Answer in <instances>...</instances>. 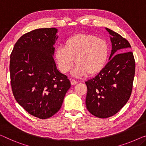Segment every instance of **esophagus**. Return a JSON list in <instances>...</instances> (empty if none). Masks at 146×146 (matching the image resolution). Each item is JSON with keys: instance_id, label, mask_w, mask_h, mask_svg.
<instances>
[{"instance_id": "1", "label": "esophagus", "mask_w": 146, "mask_h": 146, "mask_svg": "<svg viewBox=\"0 0 146 146\" xmlns=\"http://www.w3.org/2000/svg\"><path fill=\"white\" fill-rule=\"evenodd\" d=\"M78 83V81H77V80H74V79H72L71 80V84H72V85H75V84H77Z\"/></svg>"}]
</instances>
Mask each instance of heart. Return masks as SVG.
Masks as SVG:
<instances>
[{
  "instance_id": "1",
  "label": "heart",
  "mask_w": 146,
  "mask_h": 146,
  "mask_svg": "<svg viewBox=\"0 0 146 146\" xmlns=\"http://www.w3.org/2000/svg\"><path fill=\"white\" fill-rule=\"evenodd\" d=\"M109 48L103 39L92 35H77L67 39L64 46H59L54 53L61 72H69L74 63L77 64L73 74L82 76L97 74L107 62Z\"/></svg>"
}]
</instances>
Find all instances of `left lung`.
<instances>
[{
  "mask_svg": "<svg viewBox=\"0 0 146 146\" xmlns=\"http://www.w3.org/2000/svg\"><path fill=\"white\" fill-rule=\"evenodd\" d=\"M110 35L111 53L109 62L94 78L85 82L86 108L91 114L105 119L116 114L131 95L135 60L127 39L106 28Z\"/></svg>",
  "mask_w": 146,
  "mask_h": 146,
  "instance_id": "8db88e82",
  "label": "left lung"
}]
</instances>
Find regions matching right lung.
<instances>
[{
	"instance_id": "right-lung-1",
	"label": "right lung",
	"mask_w": 146,
	"mask_h": 146,
	"mask_svg": "<svg viewBox=\"0 0 146 146\" xmlns=\"http://www.w3.org/2000/svg\"><path fill=\"white\" fill-rule=\"evenodd\" d=\"M57 33L56 28L27 33L18 39L10 55V82L15 99L26 111L41 119L60 110L71 87L53 58Z\"/></svg>"
}]
</instances>
